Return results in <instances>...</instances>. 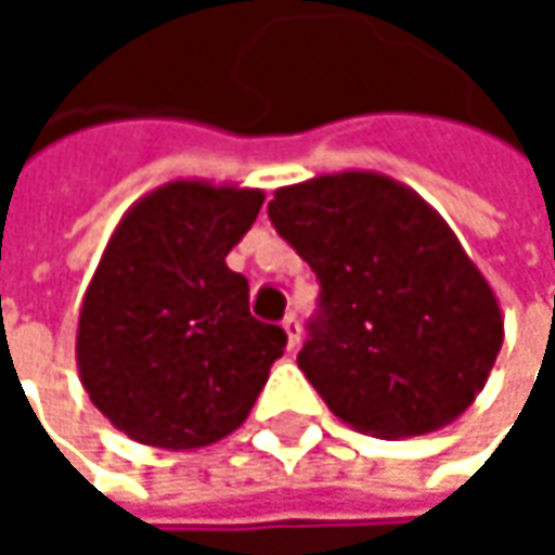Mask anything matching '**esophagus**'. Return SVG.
<instances>
[{
    "label": "esophagus",
    "mask_w": 555,
    "mask_h": 555,
    "mask_svg": "<svg viewBox=\"0 0 555 555\" xmlns=\"http://www.w3.org/2000/svg\"><path fill=\"white\" fill-rule=\"evenodd\" d=\"M282 331H285V347L288 350H295L298 344H301V324H298V318L295 314H285V321H282Z\"/></svg>",
    "instance_id": "esophagus-1"
}]
</instances>
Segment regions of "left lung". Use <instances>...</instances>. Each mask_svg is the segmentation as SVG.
Listing matches in <instances>:
<instances>
[{
    "instance_id": "obj_1",
    "label": "left lung",
    "mask_w": 555,
    "mask_h": 555,
    "mask_svg": "<svg viewBox=\"0 0 555 555\" xmlns=\"http://www.w3.org/2000/svg\"><path fill=\"white\" fill-rule=\"evenodd\" d=\"M270 221L321 282L298 370L344 424L401 440L476 401L504 340L499 298L414 189L327 172L276 189Z\"/></svg>"
}]
</instances>
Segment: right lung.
I'll list each match as a JSON object with an SVG mask.
<instances>
[{"instance_id": "add662e5", "label": "right lung", "mask_w": 555, "mask_h": 555, "mask_svg": "<svg viewBox=\"0 0 555 555\" xmlns=\"http://www.w3.org/2000/svg\"><path fill=\"white\" fill-rule=\"evenodd\" d=\"M260 189L176 179L118 221L82 295L79 383L131 440L198 450L237 430L285 350L250 314L224 257L250 231Z\"/></svg>"}]
</instances>
